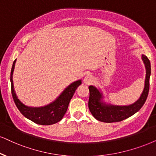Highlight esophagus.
<instances>
[{"instance_id":"esophagus-1","label":"esophagus","mask_w":156,"mask_h":156,"mask_svg":"<svg viewBox=\"0 0 156 156\" xmlns=\"http://www.w3.org/2000/svg\"><path fill=\"white\" fill-rule=\"evenodd\" d=\"M92 80H93L92 76L91 75L88 74V75H87V76H86V77L84 78L83 82H84V83H86V84H90V82H91Z\"/></svg>"}]
</instances>
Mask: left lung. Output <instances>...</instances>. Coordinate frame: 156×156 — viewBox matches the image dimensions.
<instances>
[{"label":"left lung","instance_id":"8db88e82","mask_svg":"<svg viewBox=\"0 0 156 156\" xmlns=\"http://www.w3.org/2000/svg\"><path fill=\"white\" fill-rule=\"evenodd\" d=\"M142 60L145 64L146 70V76L145 80V87L140 97L137 101L128 106H117L113 104H107L103 101V94L95 86H90L88 87L90 92L88 100V108L94 117L98 121L112 123L120 122L131 117L141 109L146 101L149 92L150 76L151 68V62L145 55H142Z\"/></svg>","mask_w":156,"mask_h":156}]
</instances>
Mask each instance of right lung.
I'll use <instances>...</instances> for the list:
<instances>
[{"label":"right lung","mask_w":156,"mask_h":156,"mask_svg":"<svg viewBox=\"0 0 156 156\" xmlns=\"http://www.w3.org/2000/svg\"><path fill=\"white\" fill-rule=\"evenodd\" d=\"M16 60L13 62L11 71V94L16 106H17L21 113L27 119L41 125H50L60 122L66 113L69 103L75 91L77 88L81 84V80H78L69 85L54 101L49 104L48 105L41 106V107L27 106L21 103L20 100L18 98L13 88V72L14 70Z\"/></svg>","instance_id":"add662e5"}]
</instances>
